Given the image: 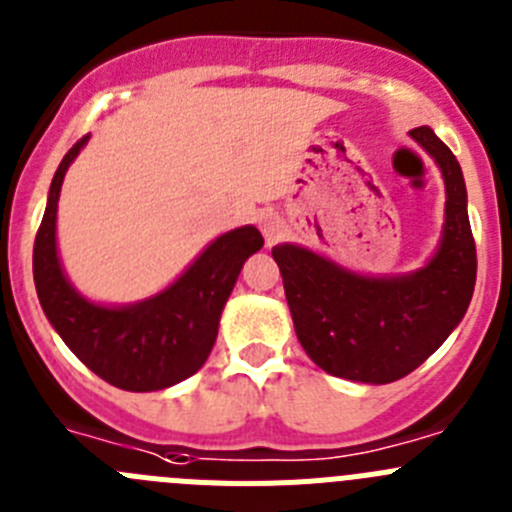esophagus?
Listing matches in <instances>:
<instances>
[{"mask_svg": "<svg viewBox=\"0 0 512 512\" xmlns=\"http://www.w3.org/2000/svg\"><path fill=\"white\" fill-rule=\"evenodd\" d=\"M260 227H262V234H265L267 245H273L275 239H278L280 234H283V224H280L278 216H273V214L260 216Z\"/></svg>", "mask_w": 512, "mask_h": 512, "instance_id": "esophagus-1", "label": "esophagus"}]
</instances>
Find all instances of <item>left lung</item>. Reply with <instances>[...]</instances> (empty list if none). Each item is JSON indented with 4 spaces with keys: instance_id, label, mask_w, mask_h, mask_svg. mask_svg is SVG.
Returning a JSON list of instances; mask_svg holds the SVG:
<instances>
[{
    "instance_id": "1",
    "label": "left lung",
    "mask_w": 512,
    "mask_h": 512,
    "mask_svg": "<svg viewBox=\"0 0 512 512\" xmlns=\"http://www.w3.org/2000/svg\"><path fill=\"white\" fill-rule=\"evenodd\" d=\"M411 137L441 168L446 219L439 250L408 275H359L298 245H275L296 336L334 377L385 385L423 365L467 313L477 250L462 168L431 127Z\"/></svg>"
}]
</instances>
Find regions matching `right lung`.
<instances>
[{
	"mask_svg": "<svg viewBox=\"0 0 512 512\" xmlns=\"http://www.w3.org/2000/svg\"><path fill=\"white\" fill-rule=\"evenodd\" d=\"M89 135L66 153L40 222L32 275L40 306L66 347L109 385L132 393L163 390L199 372L216 342L222 308L250 255L262 247L255 227H239L216 237L173 285L132 306L86 301L63 273L55 247V214L63 176Z\"/></svg>",
	"mask_w": 512,
	"mask_h": 512,
	"instance_id": "right-lung-1",
	"label": "right lung"
}]
</instances>
